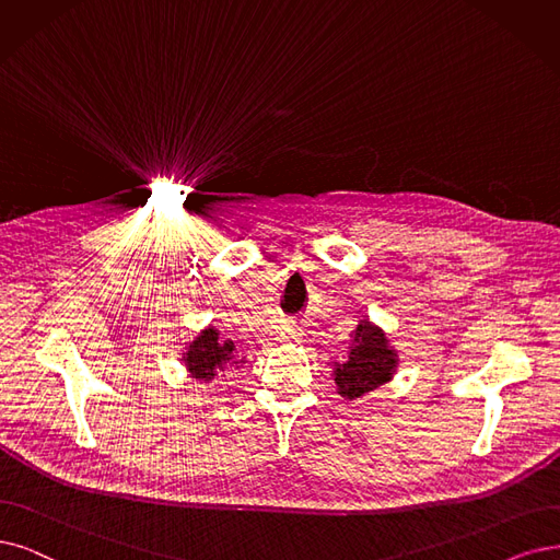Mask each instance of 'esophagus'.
Returning a JSON list of instances; mask_svg holds the SVG:
<instances>
[{"label":"esophagus","mask_w":560,"mask_h":560,"mask_svg":"<svg viewBox=\"0 0 560 560\" xmlns=\"http://www.w3.org/2000/svg\"><path fill=\"white\" fill-rule=\"evenodd\" d=\"M302 337H304V329L300 327V325H285L283 329H281V339L283 341H302Z\"/></svg>","instance_id":"obj_1"}]
</instances>
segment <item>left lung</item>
<instances>
[{
    "label": "left lung",
    "mask_w": 560,
    "mask_h": 560,
    "mask_svg": "<svg viewBox=\"0 0 560 560\" xmlns=\"http://www.w3.org/2000/svg\"><path fill=\"white\" fill-rule=\"evenodd\" d=\"M335 383L339 395L346 399H358L364 392L381 387L392 378L397 358L392 353L387 339L378 327L362 323L355 329V341L350 346V355L343 364H337Z\"/></svg>",
    "instance_id": "left-lung-1"
}]
</instances>
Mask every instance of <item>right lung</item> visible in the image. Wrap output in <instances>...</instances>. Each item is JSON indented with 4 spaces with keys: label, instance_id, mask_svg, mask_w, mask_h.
<instances>
[{
    "label": "right lung",
    "instance_id": "add662e5",
    "mask_svg": "<svg viewBox=\"0 0 560 560\" xmlns=\"http://www.w3.org/2000/svg\"><path fill=\"white\" fill-rule=\"evenodd\" d=\"M233 341H221L217 329H205V332L189 346L186 353V366L191 371V378H200L210 383L219 371L225 369L235 355Z\"/></svg>",
    "mask_w": 560,
    "mask_h": 560
}]
</instances>
